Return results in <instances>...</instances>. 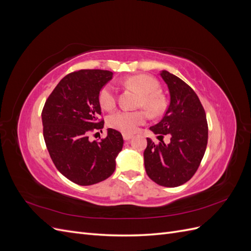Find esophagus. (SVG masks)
Wrapping results in <instances>:
<instances>
[{"label":"esophagus","instance_id":"esophagus-1","mask_svg":"<svg viewBox=\"0 0 251 251\" xmlns=\"http://www.w3.org/2000/svg\"><path fill=\"white\" fill-rule=\"evenodd\" d=\"M133 137L132 134H128V133H124V138L125 140H130Z\"/></svg>","mask_w":251,"mask_h":251}]
</instances>
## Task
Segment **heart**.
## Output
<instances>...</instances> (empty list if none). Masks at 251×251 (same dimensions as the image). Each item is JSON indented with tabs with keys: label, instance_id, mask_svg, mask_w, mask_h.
I'll return each instance as SVG.
<instances>
[{
	"label": "heart",
	"instance_id": "1",
	"mask_svg": "<svg viewBox=\"0 0 251 251\" xmlns=\"http://www.w3.org/2000/svg\"><path fill=\"white\" fill-rule=\"evenodd\" d=\"M125 83L126 86L139 91L140 95L137 100V107L142 108L134 111L119 110L114 112L108 117V124L113 128L130 134L134 133L138 126L146 123L149 117L147 109L153 116L161 115L165 110V100L163 96L157 92L159 88L158 81L150 75H132L125 80ZM98 101L101 108L107 111L115 108L117 96L115 89L111 83H107L100 89L98 93ZM144 107L147 109L146 110Z\"/></svg>",
	"mask_w": 251,
	"mask_h": 251
}]
</instances>
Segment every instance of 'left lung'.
Instances as JSON below:
<instances>
[{
    "label": "left lung",
    "mask_w": 251,
    "mask_h": 251,
    "mask_svg": "<svg viewBox=\"0 0 251 251\" xmlns=\"http://www.w3.org/2000/svg\"><path fill=\"white\" fill-rule=\"evenodd\" d=\"M171 94V102L160 123L150 130L161 140L165 134L171 142L155 143L147 138L144 168L157 184L176 187L184 184L199 169L208 139V126L203 105L195 91L176 75L160 73Z\"/></svg>",
    "instance_id": "8db88e82"
}]
</instances>
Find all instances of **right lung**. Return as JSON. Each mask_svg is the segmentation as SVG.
Segmentation results:
<instances>
[{
  "mask_svg": "<svg viewBox=\"0 0 251 251\" xmlns=\"http://www.w3.org/2000/svg\"><path fill=\"white\" fill-rule=\"evenodd\" d=\"M112 76L107 70L69 73L52 91L42 111L43 135L52 161L60 174L78 185L109 178L124 147L123 135L114 128L100 140H89L91 133L103 128V118L98 117V93Z\"/></svg>",
  "mask_w": 251,
  "mask_h": 251,
  "instance_id": "right-lung-1",
  "label": "right lung"
}]
</instances>
